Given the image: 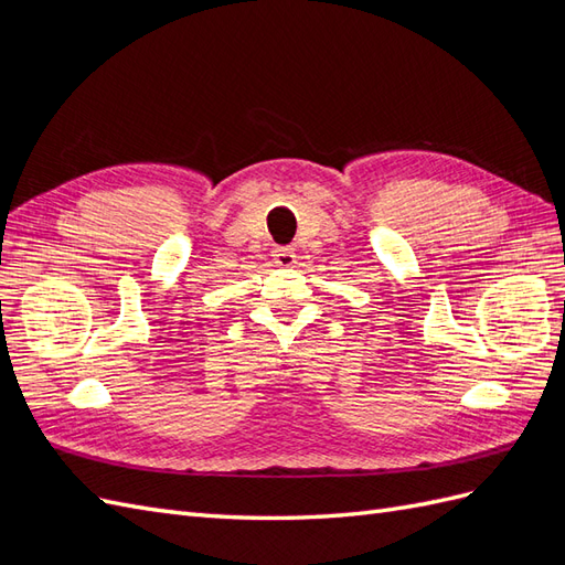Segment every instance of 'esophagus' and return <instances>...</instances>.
<instances>
[{
    "mask_svg": "<svg viewBox=\"0 0 565 565\" xmlns=\"http://www.w3.org/2000/svg\"><path fill=\"white\" fill-rule=\"evenodd\" d=\"M273 262H276L280 268H292L297 262V254L289 247H278L276 252H273Z\"/></svg>",
    "mask_w": 565,
    "mask_h": 565,
    "instance_id": "esophagus-1",
    "label": "esophagus"
}]
</instances>
